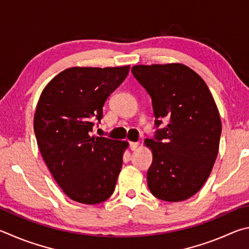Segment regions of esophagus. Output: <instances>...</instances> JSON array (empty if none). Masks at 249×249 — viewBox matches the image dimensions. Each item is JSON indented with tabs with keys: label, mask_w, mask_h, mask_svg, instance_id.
Wrapping results in <instances>:
<instances>
[{
	"label": "esophagus",
	"mask_w": 249,
	"mask_h": 249,
	"mask_svg": "<svg viewBox=\"0 0 249 249\" xmlns=\"http://www.w3.org/2000/svg\"><path fill=\"white\" fill-rule=\"evenodd\" d=\"M139 146H140V143L139 142L130 143V149H131V151H137L139 149Z\"/></svg>",
	"instance_id": "esophagus-1"
}]
</instances>
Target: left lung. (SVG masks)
<instances>
[{
  "label": "left lung",
  "mask_w": 249,
  "mask_h": 249,
  "mask_svg": "<svg viewBox=\"0 0 249 249\" xmlns=\"http://www.w3.org/2000/svg\"><path fill=\"white\" fill-rule=\"evenodd\" d=\"M131 71L151 96L156 127L169 119L154 139L144 140L153 155L147 186L164 201H184L201 189L214 165L219 109L206 82L185 64H140Z\"/></svg>",
  "instance_id": "8db88e82"
}]
</instances>
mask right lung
Returning <instances> with one entry per match:
<instances>
[{"label":"right lung","mask_w":249,"mask_h":249,"mask_svg":"<svg viewBox=\"0 0 249 249\" xmlns=\"http://www.w3.org/2000/svg\"><path fill=\"white\" fill-rule=\"evenodd\" d=\"M129 70L130 65L69 68L41 91L34 116L37 144L56 184L74 201L97 204L115 190L129 143L91 131Z\"/></svg>","instance_id":"1"}]
</instances>
